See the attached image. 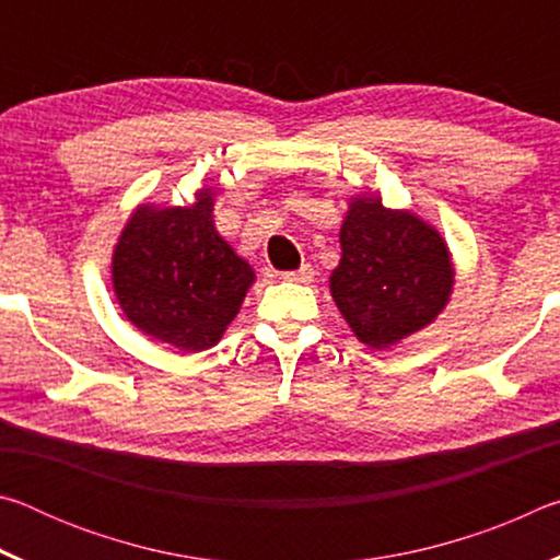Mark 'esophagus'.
Returning <instances> with one entry per match:
<instances>
[{
	"label": "esophagus",
	"instance_id": "34e87169",
	"mask_svg": "<svg viewBox=\"0 0 560 560\" xmlns=\"http://www.w3.org/2000/svg\"><path fill=\"white\" fill-rule=\"evenodd\" d=\"M281 279L293 281V283H308V281H314V269H311V264H301L296 271H283Z\"/></svg>",
	"mask_w": 560,
	"mask_h": 560
}]
</instances>
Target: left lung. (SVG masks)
I'll return each instance as SVG.
<instances>
[{"label": "left lung", "mask_w": 560, "mask_h": 560, "mask_svg": "<svg viewBox=\"0 0 560 560\" xmlns=\"http://www.w3.org/2000/svg\"><path fill=\"white\" fill-rule=\"evenodd\" d=\"M338 236L330 296L363 346L390 350L447 308L457 271L434 224L390 210L381 195H355Z\"/></svg>", "instance_id": "1"}]
</instances>
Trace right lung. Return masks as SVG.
<instances>
[{"instance_id":"add662e5","label":"right lung","mask_w":560,"mask_h":560,"mask_svg":"<svg viewBox=\"0 0 560 560\" xmlns=\"http://www.w3.org/2000/svg\"><path fill=\"white\" fill-rule=\"evenodd\" d=\"M116 301L140 334L185 353L217 346L257 281L249 261L214 226V192L195 202H140L113 246Z\"/></svg>"}]
</instances>
